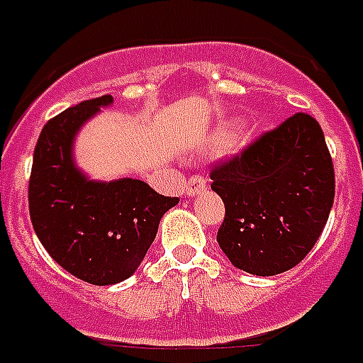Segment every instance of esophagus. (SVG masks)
Here are the masks:
<instances>
[{"label": "esophagus", "mask_w": 363, "mask_h": 363, "mask_svg": "<svg viewBox=\"0 0 363 363\" xmlns=\"http://www.w3.org/2000/svg\"><path fill=\"white\" fill-rule=\"evenodd\" d=\"M206 189V178L204 176H191L187 179V184H185V193L189 196L199 195L200 191Z\"/></svg>", "instance_id": "esophagus-1"}]
</instances>
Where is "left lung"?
I'll list each match as a JSON object with an SVG mask.
<instances>
[{
	"instance_id": "left-lung-1",
	"label": "left lung",
	"mask_w": 363,
	"mask_h": 363,
	"mask_svg": "<svg viewBox=\"0 0 363 363\" xmlns=\"http://www.w3.org/2000/svg\"><path fill=\"white\" fill-rule=\"evenodd\" d=\"M225 219L217 242L236 268L275 275L294 268L328 221L335 176L318 121L296 112L210 170Z\"/></svg>"
}]
</instances>
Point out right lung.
<instances>
[{
	"mask_svg": "<svg viewBox=\"0 0 363 363\" xmlns=\"http://www.w3.org/2000/svg\"><path fill=\"white\" fill-rule=\"evenodd\" d=\"M112 103V95L63 110L48 120L33 153L28 200L35 234L63 269L91 283L114 285L135 274L178 196L159 195L140 179L94 182L72 161V138Z\"/></svg>",
	"mask_w": 363,
	"mask_h": 363,
	"instance_id": "right-lung-1",
	"label": "right lung"
}]
</instances>
